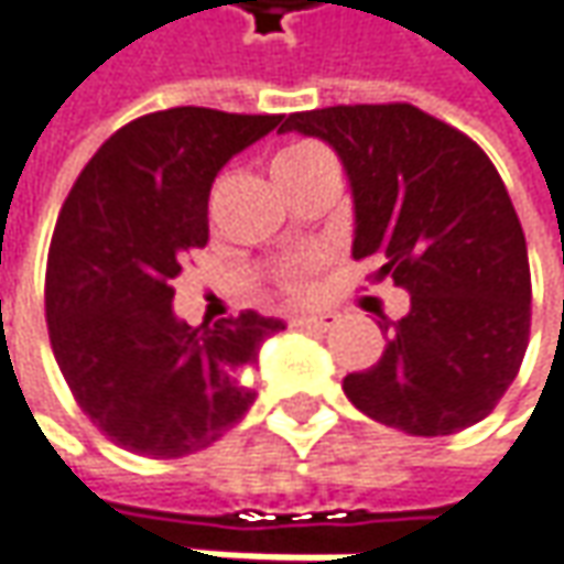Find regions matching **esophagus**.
<instances>
[{"instance_id": "1", "label": "esophagus", "mask_w": 564, "mask_h": 564, "mask_svg": "<svg viewBox=\"0 0 564 564\" xmlns=\"http://www.w3.org/2000/svg\"><path fill=\"white\" fill-rule=\"evenodd\" d=\"M337 321H340V315H334V312H318V315H300V318H293V324H296V327H305V330H318V334H324V330H330Z\"/></svg>"}]
</instances>
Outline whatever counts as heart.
Instances as JSON below:
<instances>
[{
	"instance_id": "1",
	"label": "heart",
	"mask_w": 564,
	"mask_h": 564,
	"mask_svg": "<svg viewBox=\"0 0 564 564\" xmlns=\"http://www.w3.org/2000/svg\"><path fill=\"white\" fill-rule=\"evenodd\" d=\"M318 155H324V149L315 147V143H290V147H283L281 152H274V159H271V177L305 165V162H312V159H318ZM312 268H315V259L286 268L281 278L283 290H286L290 296H308L312 286H315V283H312Z\"/></svg>"
}]
</instances>
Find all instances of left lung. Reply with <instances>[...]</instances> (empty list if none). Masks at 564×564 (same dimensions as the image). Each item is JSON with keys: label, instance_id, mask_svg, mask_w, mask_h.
Here are the masks:
<instances>
[{"label": "left lung", "instance_id": "1", "mask_svg": "<svg viewBox=\"0 0 564 564\" xmlns=\"http://www.w3.org/2000/svg\"><path fill=\"white\" fill-rule=\"evenodd\" d=\"M340 155L352 259L412 305L368 371L343 378L349 402L412 437H446L494 412L531 334L524 230L494 162L456 127L405 106H334L283 118Z\"/></svg>", "mask_w": 564, "mask_h": 564}]
</instances>
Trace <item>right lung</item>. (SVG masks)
Returning a JSON list of instances; mask_svg holds the SVG:
<instances>
[{"mask_svg": "<svg viewBox=\"0 0 564 564\" xmlns=\"http://www.w3.org/2000/svg\"><path fill=\"white\" fill-rule=\"evenodd\" d=\"M283 115L181 106L111 133L62 205L46 264L55 361L89 421L121 449L181 458L256 402L246 371L281 318L246 308L215 327L174 315V278L208 243V193Z\"/></svg>", "mask_w": 564, "mask_h": 564, "instance_id": "1", "label": "right lung"}]
</instances>
